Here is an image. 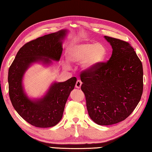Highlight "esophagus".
Masks as SVG:
<instances>
[{
	"instance_id": "obj_1",
	"label": "esophagus",
	"mask_w": 152,
	"mask_h": 152,
	"mask_svg": "<svg viewBox=\"0 0 152 152\" xmlns=\"http://www.w3.org/2000/svg\"><path fill=\"white\" fill-rule=\"evenodd\" d=\"M82 82L80 80H77L76 83V88H80L82 85Z\"/></svg>"
}]
</instances>
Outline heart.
Here are the masks:
<instances>
[{
	"mask_svg": "<svg viewBox=\"0 0 152 152\" xmlns=\"http://www.w3.org/2000/svg\"><path fill=\"white\" fill-rule=\"evenodd\" d=\"M107 50L101 43L86 42L72 45L67 49L68 60L73 63H81L84 70H90L101 64L107 57Z\"/></svg>",
	"mask_w": 152,
	"mask_h": 152,
	"instance_id": "obj_1",
	"label": "heart"
}]
</instances>
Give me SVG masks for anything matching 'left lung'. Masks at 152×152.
<instances>
[{
  "label": "left lung",
  "instance_id": "obj_1",
  "mask_svg": "<svg viewBox=\"0 0 152 152\" xmlns=\"http://www.w3.org/2000/svg\"><path fill=\"white\" fill-rule=\"evenodd\" d=\"M112 46L107 62L82 72L81 90L89 117L100 125L116 124L134 110L143 93V66L128 42L104 36Z\"/></svg>",
  "mask_w": 152,
  "mask_h": 152
}]
</instances>
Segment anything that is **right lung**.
Returning a JSON list of instances; mask_svg holds the SVG:
<instances>
[{
  "label": "right lung",
  "mask_w": 152,
  "mask_h": 152,
  "mask_svg": "<svg viewBox=\"0 0 152 152\" xmlns=\"http://www.w3.org/2000/svg\"><path fill=\"white\" fill-rule=\"evenodd\" d=\"M66 29L50 33L28 42L20 48L9 69V93L15 110L29 124L37 127H51L60 121L68 98L74 88L76 78L51 84L44 96L31 100L24 92L22 80L28 68L35 62L59 61L62 53Z\"/></svg>",
  "instance_id": "add662e5"
}]
</instances>
